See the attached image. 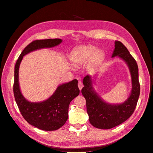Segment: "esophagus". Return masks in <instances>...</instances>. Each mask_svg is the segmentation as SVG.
<instances>
[{
  "mask_svg": "<svg viewBox=\"0 0 153 153\" xmlns=\"http://www.w3.org/2000/svg\"><path fill=\"white\" fill-rule=\"evenodd\" d=\"M78 87H79V89L80 91H81V89H82L83 84H82L81 81H79V82H78Z\"/></svg>",
  "mask_w": 153,
  "mask_h": 153,
  "instance_id": "1",
  "label": "esophagus"
}]
</instances>
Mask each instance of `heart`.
Instances as JSON below:
<instances>
[{"label":"heart","mask_w":153,"mask_h":153,"mask_svg":"<svg viewBox=\"0 0 153 153\" xmlns=\"http://www.w3.org/2000/svg\"><path fill=\"white\" fill-rule=\"evenodd\" d=\"M103 57V53L97 50V48L91 45L82 46L77 48L72 53L71 61L75 66H79L91 61V65L95 66Z\"/></svg>","instance_id":"1"}]
</instances>
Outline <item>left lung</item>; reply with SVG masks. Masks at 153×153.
Masks as SVG:
<instances>
[{"mask_svg":"<svg viewBox=\"0 0 153 153\" xmlns=\"http://www.w3.org/2000/svg\"><path fill=\"white\" fill-rule=\"evenodd\" d=\"M115 56L121 58L126 62L131 72L132 89L130 97L124 103L111 105L103 102L94 91L91 76L87 75L83 79L84 87L81 92L86 100L89 122L94 127L100 129H110L125 122L134 112L140 96L138 64L125 46L117 40L111 58Z\"/></svg>","mask_w":153,"mask_h":153,"instance_id":"8db88e82","label":"left lung"}]
</instances>
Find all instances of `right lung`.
<instances>
[{
    "instance_id": "obj_1",
    "label": "right lung",
    "mask_w": 153,
    "mask_h": 153,
    "mask_svg": "<svg viewBox=\"0 0 153 153\" xmlns=\"http://www.w3.org/2000/svg\"><path fill=\"white\" fill-rule=\"evenodd\" d=\"M62 42L59 38L37 39L28 45L16 62L14 71L13 94L21 114L26 121L40 130L54 131L65 124L68 118L70 102L79 94L77 79L60 85L53 95L42 102L33 103L22 95L19 84V69L23 56L36 50L51 48Z\"/></svg>"
}]
</instances>
